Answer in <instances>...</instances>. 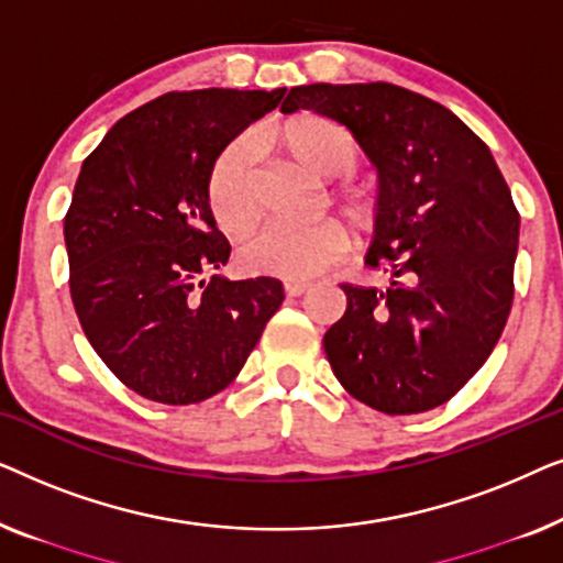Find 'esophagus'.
<instances>
[{"mask_svg": "<svg viewBox=\"0 0 563 563\" xmlns=\"http://www.w3.org/2000/svg\"><path fill=\"white\" fill-rule=\"evenodd\" d=\"M307 289H310V284H307V282H295V279L284 282V291H287L289 297H302Z\"/></svg>", "mask_w": 563, "mask_h": 563, "instance_id": "1", "label": "esophagus"}]
</instances>
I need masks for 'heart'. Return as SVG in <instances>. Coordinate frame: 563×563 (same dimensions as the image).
Masks as SVG:
<instances>
[{
  "mask_svg": "<svg viewBox=\"0 0 563 563\" xmlns=\"http://www.w3.org/2000/svg\"><path fill=\"white\" fill-rule=\"evenodd\" d=\"M276 148H282L299 172L312 179H333L356 161V148L333 122L318 114H295L268 133ZM251 145L235 143L222 153L212 172L210 199L214 218L230 233H243L253 220L251 191ZM338 207L353 225L366 228L374 220V202L366 191L343 189ZM345 251V233L333 220L302 222H268L245 238L241 245V264L251 274H274L284 279H310L320 274Z\"/></svg>",
  "mask_w": 563,
  "mask_h": 563,
  "instance_id": "1",
  "label": "heart"
}]
</instances>
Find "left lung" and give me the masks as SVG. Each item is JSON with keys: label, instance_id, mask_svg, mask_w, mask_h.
<instances>
[{"label": "left lung", "instance_id": "1", "mask_svg": "<svg viewBox=\"0 0 563 563\" xmlns=\"http://www.w3.org/2000/svg\"><path fill=\"white\" fill-rule=\"evenodd\" d=\"M338 122L379 179L366 266L387 287L341 284L322 338L345 391L387 415L449 402L489 358L512 307L520 214L487 145L451 110L395 84H310L282 112Z\"/></svg>", "mask_w": 563, "mask_h": 563}]
</instances>
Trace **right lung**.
I'll use <instances>...</instances> for the list:
<instances>
[{
    "mask_svg": "<svg viewBox=\"0 0 563 563\" xmlns=\"http://www.w3.org/2000/svg\"><path fill=\"white\" fill-rule=\"evenodd\" d=\"M284 91H168L84 161L64 220L71 299L91 349L145 399L218 395L284 302L279 279L218 274L230 243L210 207L214 161Z\"/></svg>",
    "mask_w": 563,
    "mask_h": 563,
    "instance_id": "add662e5",
    "label": "right lung"
}]
</instances>
